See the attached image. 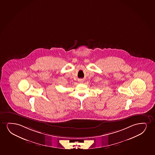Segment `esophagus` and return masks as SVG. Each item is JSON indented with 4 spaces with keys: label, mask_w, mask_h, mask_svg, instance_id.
Returning a JSON list of instances; mask_svg holds the SVG:
<instances>
[{
    "label": "esophagus",
    "mask_w": 155,
    "mask_h": 155,
    "mask_svg": "<svg viewBox=\"0 0 155 155\" xmlns=\"http://www.w3.org/2000/svg\"><path fill=\"white\" fill-rule=\"evenodd\" d=\"M81 81V83H83V82H84V81H83V80H81V81Z\"/></svg>",
    "instance_id": "34e87169"
}]
</instances>
